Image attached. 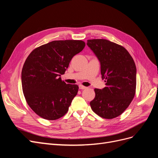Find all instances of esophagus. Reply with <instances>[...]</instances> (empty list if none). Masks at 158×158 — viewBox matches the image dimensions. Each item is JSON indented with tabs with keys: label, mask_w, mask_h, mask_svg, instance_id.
<instances>
[{
	"label": "esophagus",
	"mask_w": 158,
	"mask_h": 158,
	"mask_svg": "<svg viewBox=\"0 0 158 158\" xmlns=\"http://www.w3.org/2000/svg\"><path fill=\"white\" fill-rule=\"evenodd\" d=\"M79 88H80V89H85V88H87V87L84 86V85H79Z\"/></svg>",
	"instance_id": "obj_1"
}]
</instances>
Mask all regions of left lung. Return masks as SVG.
<instances>
[{"instance_id": "obj_1", "label": "left lung", "mask_w": 158, "mask_h": 158, "mask_svg": "<svg viewBox=\"0 0 158 158\" xmlns=\"http://www.w3.org/2000/svg\"><path fill=\"white\" fill-rule=\"evenodd\" d=\"M87 45L99 61L102 78L106 85L102 89H94L91 108L102 118H115L125 111L135 97V61L125 48L107 40H89Z\"/></svg>"}]
</instances>
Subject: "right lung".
Here are the masks:
<instances>
[{"label": "right lung", "instance_id": "obj_1", "mask_svg": "<svg viewBox=\"0 0 158 158\" xmlns=\"http://www.w3.org/2000/svg\"><path fill=\"white\" fill-rule=\"evenodd\" d=\"M84 47L80 40L53 41L27 56L22 70V90L28 106L40 117L56 120L69 111L78 86L66 84L60 76Z\"/></svg>", "mask_w": 158, "mask_h": 158}]
</instances>
